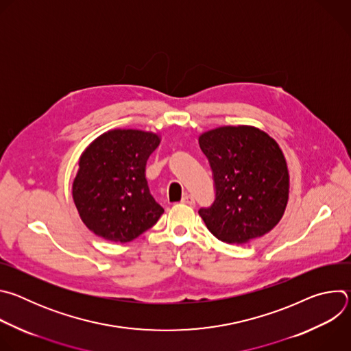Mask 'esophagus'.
Masks as SVG:
<instances>
[{"label": "esophagus", "mask_w": 351, "mask_h": 351, "mask_svg": "<svg viewBox=\"0 0 351 351\" xmlns=\"http://www.w3.org/2000/svg\"><path fill=\"white\" fill-rule=\"evenodd\" d=\"M182 203L186 204V206H194V204H195L194 197L190 195V194H186V195H183V198H182Z\"/></svg>", "instance_id": "1"}]
</instances>
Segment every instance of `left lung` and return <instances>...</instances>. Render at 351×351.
Listing matches in <instances>:
<instances>
[{
  "mask_svg": "<svg viewBox=\"0 0 351 351\" xmlns=\"http://www.w3.org/2000/svg\"><path fill=\"white\" fill-rule=\"evenodd\" d=\"M215 182V202L198 211L221 241L244 244L271 232L289 199V169L279 144L264 130L219 126L198 136Z\"/></svg>",
  "mask_w": 351,
  "mask_h": 351,
  "instance_id": "left-lung-1",
  "label": "left lung"
}]
</instances>
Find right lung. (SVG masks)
Listing matches in <instances>:
<instances>
[{"label":"right lung","instance_id":"obj_1","mask_svg":"<svg viewBox=\"0 0 351 351\" xmlns=\"http://www.w3.org/2000/svg\"><path fill=\"white\" fill-rule=\"evenodd\" d=\"M160 143L154 132L111 129L86 147L72 198L94 234L128 243L157 223L164 208L148 190L145 164Z\"/></svg>","mask_w":351,"mask_h":351}]
</instances>
